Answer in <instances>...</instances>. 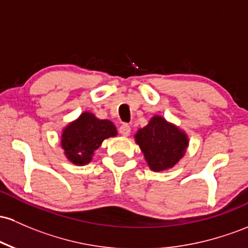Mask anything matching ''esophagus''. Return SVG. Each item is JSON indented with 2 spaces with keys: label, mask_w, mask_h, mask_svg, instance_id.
<instances>
[{
  "label": "esophagus",
  "mask_w": 248,
  "mask_h": 248,
  "mask_svg": "<svg viewBox=\"0 0 248 248\" xmlns=\"http://www.w3.org/2000/svg\"><path fill=\"white\" fill-rule=\"evenodd\" d=\"M119 133L122 137H128L130 134V127L127 124H122L119 128Z\"/></svg>",
  "instance_id": "34e87169"
}]
</instances>
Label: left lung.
<instances>
[{"label": "left lung", "mask_w": 248, "mask_h": 248, "mask_svg": "<svg viewBox=\"0 0 248 248\" xmlns=\"http://www.w3.org/2000/svg\"><path fill=\"white\" fill-rule=\"evenodd\" d=\"M134 139L153 172L173 168L186 154L189 145L186 132L161 115H154L147 126L139 128Z\"/></svg>", "instance_id": "1"}]
</instances>
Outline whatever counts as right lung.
Returning a JSON list of instances; mask_svg holds the SVG:
<instances>
[{
  "instance_id": "1",
  "label": "right lung",
  "mask_w": 248,
  "mask_h": 248,
  "mask_svg": "<svg viewBox=\"0 0 248 248\" xmlns=\"http://www.w3.org/2000/svg\"><path fill=\"white\" fill-rule=\"evenodd\" d=\"M118 135V130L109 120H100L91 111H83L78 119L63 127L61 148L72 164L84 166L92 161L95 151L106 139Z\"/></svg>"
}]
</instances>
